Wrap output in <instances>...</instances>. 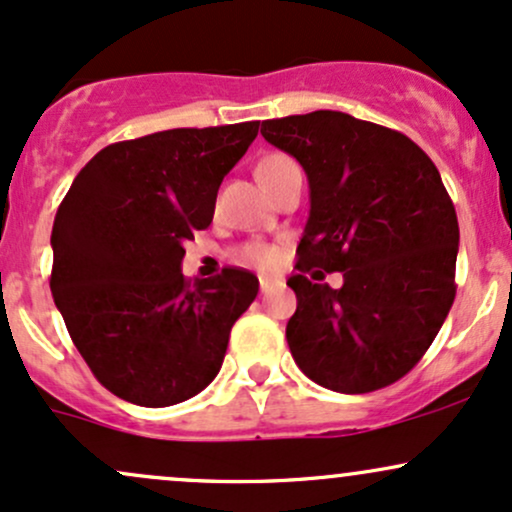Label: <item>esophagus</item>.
<instances>
[{
    "label": "esophagus",
    "instance_id": "esophagus-1",
    "mask_svg": "<svg viewBox=\"0 0 512 512\" xmlns=\"http://www.w3.org/2000/svg\"><path fill=\"white\" fill-rule=\"evenodd\" d=\"M269 289H272V279L269 276H260V291L267 293Z\"/></svg>",
    "mask_w": 512,
    "mask_h": 512
}]
</instances>
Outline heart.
Masks as SVG:
<instances>
[{"instance_id":"heart-1","label":"heart","mask_w":512,"mask_h":512,"mask_svg":"<svg viewBox=\"0 0 512 512\" xmlns=\"http://www.w3.org/2000/svg\"><path fill=\"white\" fill-rule=\"evenodd\" d=\"M293 166H298V163L293 161L291 156L269 154V156H264L260 163H257V178L262 180V185H267V182H272L276 178V175H281L284 170H289ZM240 260L255 264V267L267 269L276 264V250L267 248V245H260V243H250L240 250Z\"/></svg>"}]
</instances>
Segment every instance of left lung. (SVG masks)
Here are the masks:
<instances>
[{
    "label": "left lung",
    "instance_id": "left-lung-1",
    "mask_svg": "<svg viewBox=\"0 0 512 512\" xmlns=\"http://www.w3.org/2000/svg\"><path fill=\"white\" fill-rule=\"evenodd\" d=\"M262 137L310 185L298 274L286 281L298 301L286 325L293 361L344 395L397 383L455 301L460 226L438 168L402 132L337 110L264 120ZM310 268L342 271L345 284L315 285Z\"/></svg>",
    "mask_w": 512,
    "mask_h": 512
}]
</instances>
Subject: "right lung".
I'll return each mask as SVG.
<instances>
[{
	"instance_id": "add662e5",
	"label": "right lung",
	"mask_w": 512,
	"mask_h": 512,
	"mask_svg": "<svg viewBox=\"0 0 512 512\" xmlns=\"http://www.w3.org/2000/svg\"><path fill=\"white\" fill-rule=\"evenodd\" d=\"M257 129L180 127L110 144L57 209L52 298L98 383L125 402L170 407L202 392L255 301L248 269L190 281L180 262Z\"/></svg>"
}]
</instances>
